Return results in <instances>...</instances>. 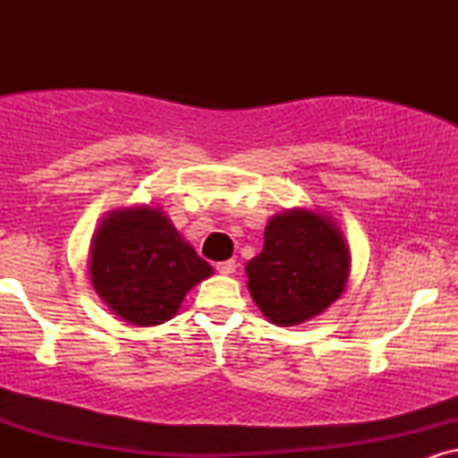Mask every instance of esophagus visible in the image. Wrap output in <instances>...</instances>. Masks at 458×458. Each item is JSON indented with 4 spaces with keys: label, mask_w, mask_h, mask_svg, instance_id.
<instances>
[{
    "label": "esophagus",
    "mask_w": 458,
    "mask_h": 458,
    "mask_svg": "<svg viewBox=\"0 0 458 458\" xmlns=\"http://www.w3.org/2000/svg\"><path fill=\"white\" fill-rule=\"evenodd\" d=\"M215 269H217V273H222V276H233V273L236 271V262L234 260L217 262V265H215Z\"/></svg>",
    "instance_id": "1"
}]
</instances>
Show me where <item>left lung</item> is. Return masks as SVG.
<instances>
[{"mask_svg":"<svg viewBox=\"0 0 458 458\" xmlns=\"http://www.w3.org/2000/svg\"><path fill=\"white\" fill-rule=\"evenodd\" d=\"M247 291L267 320L301 325L325 312L344 293L351 247L338 222L317 208L273 215L265 245L245 265Z\"/></svg>","mask_w":458,"mask_h":458,"instance_id":"obj_1","label":"left lung"}]
</instances>
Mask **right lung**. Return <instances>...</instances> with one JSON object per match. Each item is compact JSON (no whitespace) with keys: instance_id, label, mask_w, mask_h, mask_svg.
I'll return each instance as SVG.
<instances>
[{"instance_id":"obj_1","label":"right lung","mask_w":458,"mask_h":458,"mask_svg":"<svg viewBox=\"0 0 458 458\" xmlns=\"http://www.w3.org/2000/svg\"><path fill=\"white\" fill-rule=\"evenodd\" d=\"M90 280L115 317L138 327L170 320L213 267L148 204L107 213L90 241Z\"/></svg>"}]
</instances>
